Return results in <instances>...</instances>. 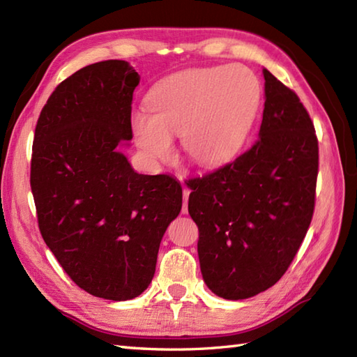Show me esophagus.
Masks as SVG:
<instances>
[{
    "instance_id": "1",
    "label": "esophagus",
    "mask_w": 357,
    "mask_h": 357,
    "mask_svg": "<svg viewBox=\"0 0 357 357\" xmlns=\"http://www.w3.org/2000/svg\"><path fill=\"white\" fill-rule=\"evenodd\" d=\"M188 196H190V190H188V188H184V190H183V198H184L183 213H187V211H188V208H187V206H188Z\"/></svg>"
}]
</instances>
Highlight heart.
I'll return each instance as SVG.
<instances>
[{"mask_svg": "<svg viewBox=\"0 0 357 357\" xmlns=\"http://www.w3.org/2000/svg\"><path fill=\"white\" fill-rule=\"evenodd\" d=\"M259 100V81L244 66L174 73L150 92V114L133 113L135 141L153 162L169 159L173 153L172 138L181 136L184 153L195 164H224L244 144Z\"/></svg>", "mask_w": 357, "mask_h": 357, "instance_id": "b5f03b06", "label": "heart"}]
</instances>
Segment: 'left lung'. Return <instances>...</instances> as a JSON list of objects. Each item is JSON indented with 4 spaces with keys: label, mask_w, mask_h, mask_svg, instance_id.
Instances as JSON below:
<instances>
[{
    "label": "left lung",
    "mask_w": 357,
    "mask_h": 357,
    "mask_svg": "<svg viewBox=\"0 0 357 357\" xmlns=\"http://www.w3.org/2000/svg\"><path fill=\"white\" fill-rule=\"evenodd\" d=\"M265 107L253 146L187 181L204 282L238 301L265 291L290 267L312 222L317 136L304 104L264 69Z\"/></svg>",
    "instance_id": "left-lung-1"
}]
</instances>
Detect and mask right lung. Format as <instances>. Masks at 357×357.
Wrapping results in <instances>:
<instances>
[{
	"label": "right lung",
	"instance_id": "obj_1",
	"mask_svg": "<svg viewBox=\"0 0 357 357\" xmlns=\"http://www.w3.org/2000/svg\"><path fill=\"white\" fill-rule=\"evenodd\" d=\"M139 75L121 59L59 82L38 118L30 187L41 236L82 290L127 301L151 282L167 227L183 207L170 174H139L119 151L132 139Z\"/></svg>",
	"mask_w": 357,
	"mask_h": 357
}]
</instances>
